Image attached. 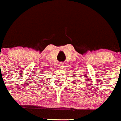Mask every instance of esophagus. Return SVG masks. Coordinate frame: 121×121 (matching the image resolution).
I'll return each mask as SVG.
<instances>
[{
  "label": "esophagus",
  "mask_w": 121,
  "mask_h": 121,
  "mask_svg": "<svg viewBox=\"0 0 121 121\" xmlns=\"http://www.w3.org/2000/svg\"><path fill=\"white\" fill-rule=\"evenodd\" d=\"M59 67H60V68H61V69L63 68V67H64V65H63V63H59Z\"/></svg>",
  "instance_id": "1"
}]
</instances>
